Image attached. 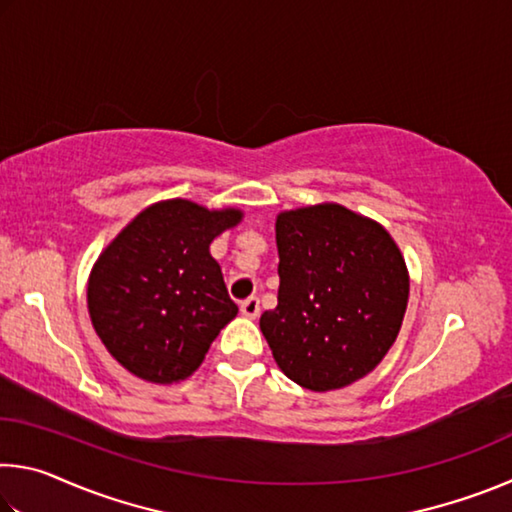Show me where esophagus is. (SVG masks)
I'll return each instance as SVG.
<instances>
[{
    "label": "esophagus",
    "instance_id": "obj_1",
    "mask_svg": "<svg viewBox=\"0 0 512 512\" xmlns=\"http://www.w3.org/2000/svg\"><path fill=\"white\" fill-rule=\"evenodd\" d=\"M241 314L248 318H257L259 316V300L255 296L246 298L244 302H241Z\"/></svg>",
    "mask_w": 512,
    "mask_h": 512
}]
</instances>
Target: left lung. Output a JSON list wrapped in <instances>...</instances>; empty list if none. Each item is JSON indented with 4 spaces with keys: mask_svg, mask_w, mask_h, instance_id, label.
Segmentation results:
<instances>
[{
    "mask_svg": "<svg viewBox=\"0 0 512 512\" xmlns=\"http://www.w3.org/2000/svg\"><path fill=\"white\" fill-rule=\"evenodd\" d=\"M277 307L259 318L284 375L325 393L366 377L400 334L409 275L379 223L336 203L282 212Z\"/></svg>",
    "mask_w": 512,
    "mask_h": 512,
    "instance_id": "1",
    "label": "left lung"
}]
</instances>
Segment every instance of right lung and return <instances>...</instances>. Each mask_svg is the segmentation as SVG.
Instances as JSON below:
<instances>
[{"label": "right lung", "instance_id": "right-lung-1", "mask_svg": "<svg viewBox=\"0 0 512 512\" xmlns=\"http://www.w3.org/2000/svg\"><path fill=\"white\" fill-rule=\"evenodd\" d=\"M239 219L173 198L146 207L103 250L88 284L90 318L133 375L155 384L189 377L237 316L210 244Z\"/></svg>", "mask_w": 512, "mask_h": 512}]
</instances>
